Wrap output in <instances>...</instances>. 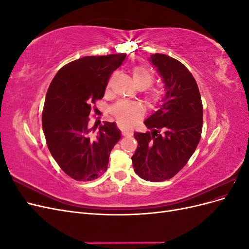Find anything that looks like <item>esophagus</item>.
Here are the masks:
<instances>
[{"mask_svg": "<svg viewBox=\"0 0 249 249\" xmlns=\"http://www.w3.org/2000/svg\"><path fill=\"white\" fill-rule=\"evenodd\" d=\"M132 133L130 131H126V130H123V136L124 137H127V136H131Z\"/></svg>", "mask_w": 249, "mask_h": 249, "instance_id": "esophagus-1", "label": "esophagus"}]
</instances>
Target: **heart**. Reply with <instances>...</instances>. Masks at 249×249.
<instances>
[{
  "label": "heart",
  "instance_id": "b5f03b06",
  "mask_svg": "<svg viewBox=\"0 0 249 249\" xmlns=\"http://www.w3.org/2000/svg\"><path fill=\"white\" fill-rule=\"evenodd\" d=\"M132 78L134 84L137 87L141 88H147L153 82V74L150 73V71L145 69L143 66H136L132 71ZM159 92L154 91L149 94V101L155 102L158 99H159ZM113 114L115 115V117L120 120L122 123L130 124L134 123L135 120L139 118L143 110L139 104L136 103H125L122 102L115 105L112 109Z\"/></svg>",
  "mask_w": 249,
  "mask_h": 249
}]
</instances>
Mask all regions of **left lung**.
<instances>
[{
    "label": "left lung",
    "instance_id": "1",
    "mask_svg": "<svg viewBox=\"0 0 249 249\" xmlns=\"http://www.w3.org/2000/svg\"><path fill=\"white\" fill-rule=\"evenodd\" d=\"M149 62L164 83L159 110L145 119L146 133L135 132V172L145 180L163 182L187 164L200 140L202 104L196 81L187 67L167 55L153 54Z\"/></svg>",
    "mask_w": 249,
    "mask_h": 249
}]
</instances>
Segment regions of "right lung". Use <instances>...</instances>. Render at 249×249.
<instances>
[{
  "label": "right lung",
  "mask_w": 249,
  "mask_h": 249,
  "mask_svg": "<svg viewBox=\"0 0 249 249\" xmlns=\"http://www.w3.org/2000/svg\"><path fill=\"white\" fill-rule=\"evenodd\" d=\"M126 54L87 56L64 65L48 89L42 130L53 158L67 176L93 180L107 170L112 148L120 139L115 123L104 122L92 135L91 104L103 99L112 72Z\"/></svg>",
  "instance_id": "add662e5"
}]
</instances>
